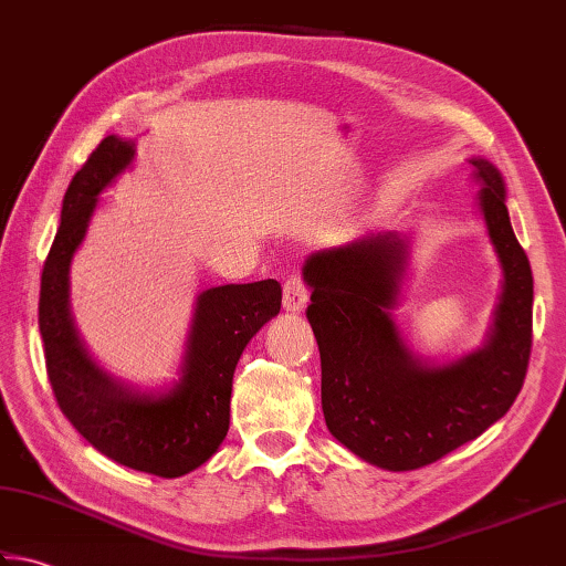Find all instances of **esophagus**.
<instances>
[{"mask_svg": "<svg viewBox=\"0 0 566 566\" xmlns=\"http://www.w3.org/2000/svg\"><path fill=\"white\" fill-rule=\"evenodd\" d=\"M311 301V291H307V285L297 279V275H291L283 283V307L291 313L303 311V307Z\"/></svg>", "mask_w": 566, "mask_h": 566, "instance_id": "obj_1", "label": "esophagus"}]
</instances>
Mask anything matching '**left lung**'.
I'll list each match as a JSON object with an SVG mask.
<instances>
[{
    "mask_svg": "<svg viewBox=\"0 0 566 566\" xmlns=\"http://www.w3.org/2000/svg\"><path fill=\"white\" fill-rule=\"evenodd\" d=\"M481 209L503 265V293L488 343L449 365H423L403 345L391 311L407 241L371 233L305 261L307 319L323 367L329 433L387 471H416L473 441L513 407L532 349V271L505 207V182L471 159Z\"/></svg>",
    "mask_w": 566,
    "mask_h": 566,
    "instance_id": "8db88e82",
    "label": "left lung"
}]
</instances>
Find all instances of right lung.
I'll return each instance as SVG.
<instances>
[{"instance_id": "right-lung-1", "label": "right lung", "mask_w": 566, "mask_h": 566, "mask_svg": "<svg viewBox=\"0 0 566 566\" xmlns=\"http://www.w3.org/2000/svg\"><path fill=\"white\" fill-rule=\"evenodd\" d=\"M133 143L108 135L73 175L41 273L39 329L63 416L95 451L133 471L179 478L207 463L229 431L233 369L249 339L281 311V283L219 285L197 297L182 379L140 394L111 379L83 349L69 311V265L98 195L133 163Z\"/></svg>"}]
</instances>
